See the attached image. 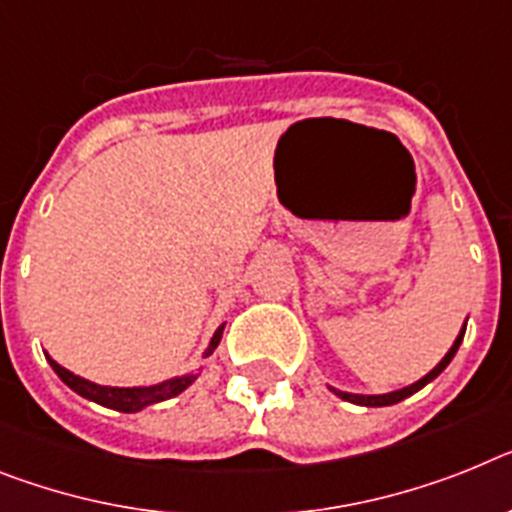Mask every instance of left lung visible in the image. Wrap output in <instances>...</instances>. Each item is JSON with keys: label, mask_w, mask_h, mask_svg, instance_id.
I'll return each mask as SVG.
<instances>
[{"label": "left lung", "mask_w": 512, "mask_h": 512, "mask_svg": "<svg viewBox=\"0 0 512 512\" xmlns=\"http://www.w3.org/2000/svg\"><path fill=\"white\" fill-rule=\"evenodd\" d=\"M463 333H466V325H463V328H461V333H458V338H455V343H453V346H450V351H448V354L442 356V362L437 364V367L432 369V372H427V375H424L422 380H416L414 385H409V388L393 390V393H382V395H359V393H343V390H336V388H330V390H333V393H336L338 398H343V401H351V403H356V406H393V403H398V401H403V398H409V395H414L416 390H422L424 385H427V382H432V380H435V377L440 375L442 369L448 367V364H450V359H453V356H455V351H458V346H461V341H463Z\"/></svg>", "instance_id": "1"}]
</instances>
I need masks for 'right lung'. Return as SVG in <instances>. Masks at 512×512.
<instances>
[{"instance_id": "1", "label": "right lung", "mask_w": 512, "mask_h": 512, "mask_svg": "<svg viewBox=\"0 0 512 512\" xmlns=\"http://www.w3.org/2000/svg\"><path fill=\"white\" fill-rule=\"evenodd\" d=\"M223 328H226V322L218 325V330L213 333V338H210L208 349H205L203 356H210L213 351H216V346L221 343ZM46 359H49L51 369L57 372L59 380H62L67 388H72L77 395L88 398V401L101 403V406H106V409L122 411V414H135V411H143L145 406L169 401V398H174V395H179L182 390H187L192 382L197 380L195 372H190V375L171 377V380H163L158 382V385H148V388H111V385H98V382H90L80 375H72L70 369H64L62 364L54 362L51 356H46Z\"/></svg>"}]
</instances>
